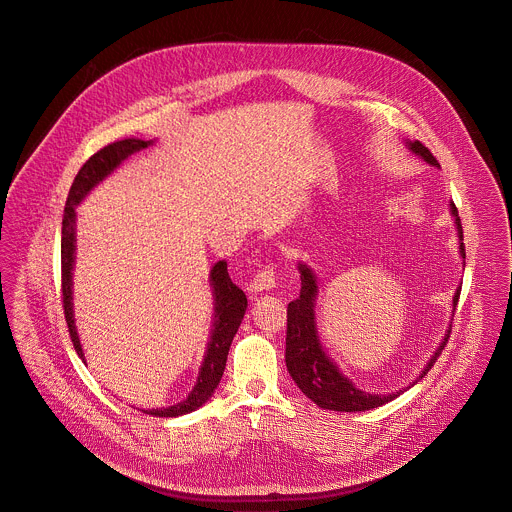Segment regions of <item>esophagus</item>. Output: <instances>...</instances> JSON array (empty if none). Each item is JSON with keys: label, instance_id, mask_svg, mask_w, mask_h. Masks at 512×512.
<instances>
[{"label": "esophagus", "instance_id": "34e87169", "mask_svg": "<svg viewBox=\"0 0 512 512\" xmlns=\"http://www.w3.org/2000/svg\"><path fill=\"white\" fill-rule=\"evenodd\" d=\"M278 284V274H276V268L274 266H266L264 270H260L252 282H250V290L252 292H268V290H274Z\"/></svg>", "mask_w": 512, "mask_h": 512}]
</instances>
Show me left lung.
Segmentation results:
<instances>
[{
	"label": "left lung",
	"mask_w": 512,
	"mask_h": 512,
	"mask_svg": "<svg viewBox=\"0 0 512 512\" xmlns=\"http://www.w3.org/2000/svg\"><path fill=\"white\" fill-rule=\"evenodd\" d=\"M407 147L419 155L423 161H427L433 167H439L437 159L433 157V153L419 141H409ZM451 214L455 216V224H457V232H459V250L461 256L465 258V244H463V226H461V218L457 212V206L451 202ZM300 270V280H302V290H300V298H296L294 302L288 304V330H286V367L292 375V379L296 381V385L302 389V393L306 397H310L316 405H320L322 409H332V411H367V409H375L381 407L389 401H393L395 397H399L401 391L389 393V395H373V393H365L361 389H357L347 377H343L338 365L328 357V353L322 347V341L318 336V328H316V296H318V282L314 272L306 266V264H298ZM459 294L461 290H457L455 298H453V308L459 302ZM451 338V328L445 334V340L439 343L437 351L433 353V357L429 359L427 367L421 371L419 379L431 369V365L437 361V357L441 355V351L445 349L447 341ZM417 381H413L415 385ZM411 387V385H409ZM407 387V389H409Z\"/></svg>",
	"instance_id": "8db88e82"
}]
</instances>
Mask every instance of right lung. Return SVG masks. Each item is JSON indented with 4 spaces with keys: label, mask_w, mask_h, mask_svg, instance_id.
<instances>
[{
    "label": "right lung",
    "mask_w": 512,
    "mask_h": 512,
    "mask_svg": "<svg viewBox=\"0 0 512 512\" xmlns=\"http://www.w3.org/2000/svg\"><path fill=\"white\" fill-rule=\"evenodd\" d=\"M153 145V141H143V139H123L117 143H111L97 151L83 167L77 172L67 202H65V214H63V228H61V292H63V310H65V320L69 326V336L73 341L75 351L83 357L81 341L77 336L75 328V318H73V296H71V286H73V262H75V206L91 192L93 186H97L105 176H109L115 171L125 159H129L133 153L147 149ZM210 286H212V296H214V328L212 336L208 341V349L204 355V361L200 365V373L196 379L194 389L188 393V397L171 407L163 409H149L145 413L153 417H178L184 413H190L204 405L214 389L220 383V377L226 367V357L230 343L234 340L240 322L244 318L248 300L246 294L230 280L226 262L220 260L212 266L210 270Z\"/></svg>",
    "instance_id": "obj_1"
}]
</instances>
